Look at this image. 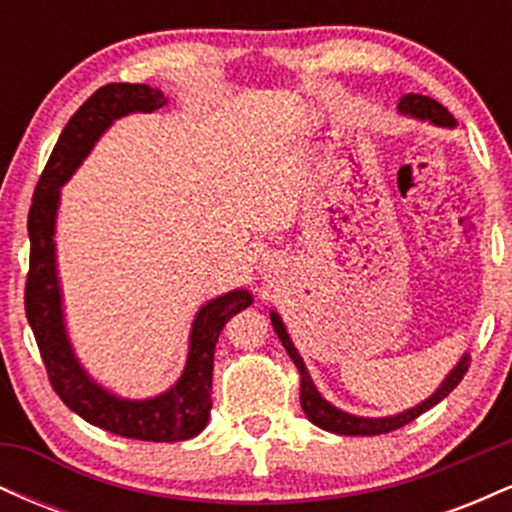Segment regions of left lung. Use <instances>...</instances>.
<instances>
[{
  "instance_id": "1",
  "label": "left lung",
  "mask_w": 512,
  "mask_h": 512,
  "mask_svg": "<svg viewBox=\"0 0 512 512\" xmlns=\"http://www.w3.org/2000/svg\"><path fill=\"white\" fill-rule=\"evenodd\" d=\"M397 110L402 115L416 117V120H428L431 125L455 127V117H452L438 101H433V98H428V96H421V93H407V96L399 98ZM269 317H272V327H274L276 337L281 339L286 354L291 356V361L296 363L298 373H301V407L305 411V416H308V421H313L315 426L325 428V431H330V433H337V436H380V433H390V431H397V428L407 426L409 421L416 419V416H421L424 411L436 407L440 399L448 397L450 392L462 383L464 373H467V368H469V354H464L460 361H457V366L452 368L448 375H445V380L440 383V387L433 392L431 397L424 399L421 404H416V407L402 411V414L380 416V419L346 414V411L337 409L334 404L327 402L320 392H317L315 383L310 380L308 368H305L303 358L298 356V349L293 346L289 332H286L284 322H281V317L276 315L274 310L269 313Z\"/></svg>"
}]
</instances>
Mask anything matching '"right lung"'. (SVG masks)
<instances>
[{
    "label": "right lung",
    "mask_w": 512,
    "mask_h": 512,
    "mask_svg": "<svg viewBox=\"0 0 512 512\" xmlns=\"http://www.w3.org/2000/svg\"><path fill=\"white\" fill-rule=\"evenodd\" d=\"M166 103L168 98L158 88L146 84H105L98 88L62 129L28 211L31 267L26 279V317L52 390L88 424L115 436L151 443H175L204 431L211 411L216 342L226 322L248 308L252 296L245 289H236L204 303L192 320L190 351L178 383L151 399H122L86 373L67 337L55 264V221L60 187L72 178L105 129L129 113H151Z\"/></svg>",
    "instance_id": "right-lung-1"
}]
</instances>
